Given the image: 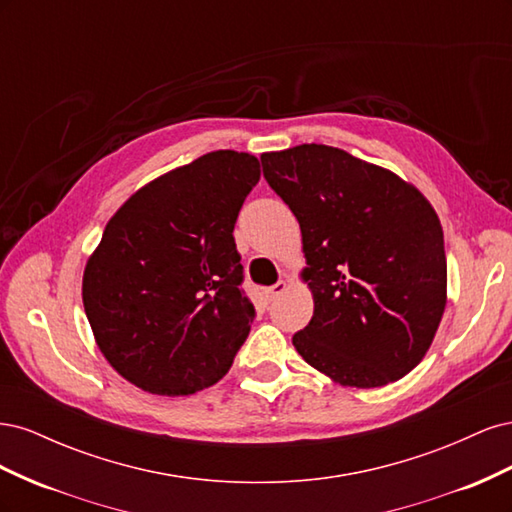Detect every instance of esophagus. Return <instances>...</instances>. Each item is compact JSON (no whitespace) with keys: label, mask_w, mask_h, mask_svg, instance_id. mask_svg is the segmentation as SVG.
I'll return each instance as SVG.
<instances>
[{"label":"esophagus","mask_w":512,"mask_h":512,"mask_svg":"<svg viewBox=\"0 0 512 512\" xmlns=\"http://www.w3.org/2000/svg\"><path fill=\"white\" fill-rule=\"evenodd\" d=\"M288 290V280H280L277 284H273L271 288H267V297L269 299H277L280 294H284Z\"/></svg>","instance_id":"1"}]
</instances>
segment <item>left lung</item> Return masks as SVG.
Wrapping results in <instances>:
<instances>
[{
    "mask_svg": "<svg viewBox=\"0 0 512 512\" xmlns=\"http://www.w3.org/2000/svg\"><path fill=\"white\" fill-rule=\"evenodd\" d=\"M260 160L299 222L301 280L314 297V316L292 346L352 389L410 374L446 307L444 232L429 200L393 170L329 145Z\"/></svg>",
    "mask_w": 512,
    "mask_h": 512,
    "instance_id": "8db88e82",
    "label": "left lung"
}]
</instances>
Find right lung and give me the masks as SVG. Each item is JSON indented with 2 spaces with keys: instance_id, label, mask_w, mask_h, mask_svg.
<instances>
[{
  "instance_id": "obj_1",
  "label": "right lung",
  "mask_w": 512,
  "mask_h": 512,
  "mask_svg": "<svg viewBox=\"0 0 512 512\" xmlns=\"http://www.w3.org/2000/svg\"><path fill=\"white\" fill-rule=\"evenodd\" d=\"M260 179L252 153L211 151L136 190L108 220L83 273L94 339L151 395L218 382L250 333L235 222Z\"/></svg>"
}]
</instances>
